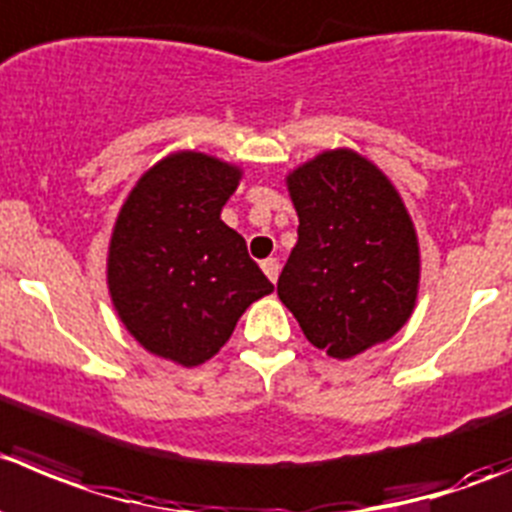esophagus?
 <instances>
[{
    "mask_svg": "<svg viewBox=\"0 0 512 512\" xmlns=\"http://www.w3.org/2000/svg\"><path fill=\"white\" fill-rule=\"evenodd\" d=\"M261 269H264V274L269 276L271 284H276V279H279V261H276V259H266L264 264H261Z\"/></svg>",
    "mask_w": 512,
    "mask_h": 512,
    "instance_id": "esophagus-1",
    "label": "esophagus"
}]
</instances>
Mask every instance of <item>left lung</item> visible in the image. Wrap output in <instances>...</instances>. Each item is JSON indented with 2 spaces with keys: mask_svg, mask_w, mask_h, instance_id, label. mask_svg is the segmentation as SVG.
I'll list each match as a JSON object with an SVG mask.
<instances>
[{
  "mask_svg": "<svg viewBox=\"0 0 512 512\" xmlns=\"http://www.w3.org/2000/svg\"><path fill=\"white\" fill-rule=\"evenodd\" d=\"M299 241L279 299L304 337L352 359L407 324L420 291V241L392 180L357 150H324L286 175Z\"/></svg>",
  "mask_w": 512,
  "mask_h": 512,
  "instance_id": "1",
  "label": "left lung"
}]
</instances>
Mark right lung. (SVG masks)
<instances>
[{
	"instance_id": "right-lung-1",
	"label": "right lung",
	"mask_w": 512,
	"mask_h": 512,
	"mask_svg": "<svg viewBox=\"0 0 512 512\" xmlns=\"http://www.w3.org/2000/svg\"><path fill=\"white\" fill-rule=\"evenodd\" d=\"M241 165L178 150L145 170L107 246V291L130 334L155 357L198 367L221 352L243 311L274 284L221 211Z\"/></svg>"
}]
</instances>
